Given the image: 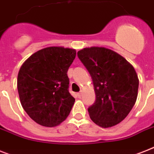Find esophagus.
<instances>
[{
    "instance_id": "1",
    "label": "esophagus",
    "mask_w": 154,
    "mask_h": 154,
    "mask_svg": "<svg viewBox=\"0 0 154 154\" xmlns=\"http://www.w3.org/2000/svg\"><path fill=\"white\" fill-rule=\"evenodd\" d=\"M82 93H83V92H82V91H81V92H78V93H77V95H78V97H81V96H82Z\"/></svg>"
}]
</instances>
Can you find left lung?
<instances>
[{
	"instance_id": "1",
	"label": "left lung",
	"mask_w": 154,
	"mask_h": 154,
	"mask_svg": "<svg viewBox=\"0 0 154 154\" xmlns=\"http://www.w3.org/2000/svg\"><path fill=\"white\" fill-rule=\"evenodd\" d=\"M77 56L89 72L96 93L88 107L91 119L108 128L124 119L138 97L139 81L133 66L116 51L102 47L84 48Z\"/></svg>"
}]
</instances>
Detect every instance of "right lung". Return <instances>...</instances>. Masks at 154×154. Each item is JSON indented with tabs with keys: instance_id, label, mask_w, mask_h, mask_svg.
Wrapping results in <instances>:
<instances>
[{
	"instance_id": "1",
	"label": "right lung",
	"mask_w": 154,
	"mask_h": 154,
	"mask_svg": "<svg viewBox=\"0 0 154 154\" xmlns=\"http://www.w3.org/2000/svg\"><path fill=\"white\" fill-rule=\"evenodd\" d=\"M76 50L49 47L30 56L21 66L17 89L21 105L38 124L59 125L70 113L75 99L69 92V67Z\"/></svg>"
}]
</instances>
